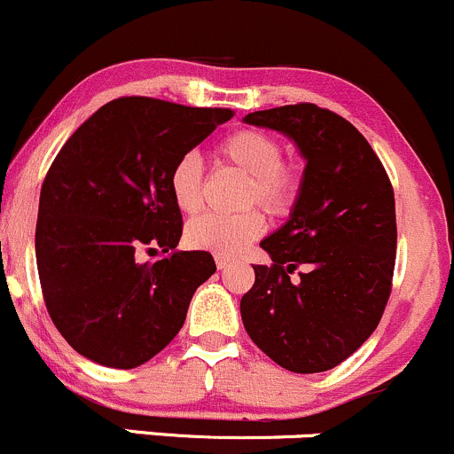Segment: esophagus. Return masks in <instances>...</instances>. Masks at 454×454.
Returning <instances> with one entry per match:
<instances>
[{"mask_svg":"<svg viewBox=\"0 0 454 454\" xmlns=\"http://www.w3.org/2000/svg\"><path fill=\"white\" fill-rule=\"evenodd\" d=\"M231 264H233V258H227V255H216L218 270H227Z\"/></svg>","mask_w":454,"mask_h":454,"instance_id":"esophagus-1","label":"esophagus"}]
</instances>
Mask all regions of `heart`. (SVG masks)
<instances>
[{"instance_id":"1","label":"heart","mask_w":454,"mask_h":454,"mask_svg":"<svg viewBox=\"0 0 454 454\" xmlns=\"http://www.w3.org/2000/svg\"><path fill=\"white\" fill-rule=\"evenodd\" d=\"M218 155L249 176L245 205H262L270 216L284 218L295 209L303 188V175L297 163L284 161V146L278 137L255 129H242L227 135ZM200 163L196 155L179 157L168 176L172 203L184 214L200 209ZM264 231V216L258 209H247L236 216L203 214L185 227V242L194 249L233 255L245 249Z\"/></svg>"}]
</instances>
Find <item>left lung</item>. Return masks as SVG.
<instances>
[{
	"mask_svg": "<svg viewBox=\"0 0 454 454\" xmlns=\"http://www.w3.org/2000/svg\"><path fill=\"white\" fill-rule=\"evenodd\" d=\"M245 122L288 135L306 170L286 225L260 242L273 262L254 266L242 324L288 372H328L365 343L389 301L394 188L367 139L334 111L299 102L255 111ZM299 265L304 270L291 283Z\"/></svg>",
	"mask_w": 454,
	"mask_h": 454,
	"instance_id": "obj_1",
	"label": "left lung"
}]
</instances>
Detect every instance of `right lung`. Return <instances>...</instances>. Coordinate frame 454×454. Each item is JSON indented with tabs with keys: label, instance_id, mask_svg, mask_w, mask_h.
I'll list each match as a JSON object with an SVG mask.
<instances>
[{
	"label": "right lung",
	"instance_id": "obj_1",
	"mask_svg": "<svg viewBox=\"0 0 454 454\" xmlns=\"http://www.w3.org/2000/svg\"><path fill=\"white\" fill-rule=\"evenodd\" d=\"M231 118V109L126 96L100 106L56 155L41 185L36 269L56 330L89 361H151L216 270L207 251L176 249L184 218L168 176ZM142 250L160 260L139 262Z\"/></svg>",
	"mask_w": 454,
	"mask_h": 454
}]
</instances>
